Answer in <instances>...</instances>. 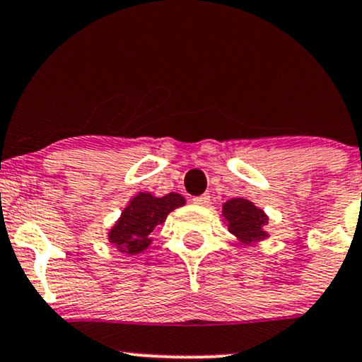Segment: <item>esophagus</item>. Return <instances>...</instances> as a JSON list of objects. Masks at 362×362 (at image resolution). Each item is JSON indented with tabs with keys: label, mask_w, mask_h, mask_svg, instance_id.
<instances>
[{
	"label": "esophagus",
	"mask_w": 362,
	"mask_h": 362,
	"mask_svg": "<svg viewBox=\"0 0 362 362\" xmlns=\"http://www.w3.org/2000/svg\"><path fill=\"white\" fill-rule=\"evenodd\" d=\"M194 204H197V206H209L211 204V195L209 194H202L199 195V197H194Z\"/></svg>",
	"instance_id": "obj_1"
}]
</instances>
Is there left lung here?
<instances>
[{"label":"left lung","mask_w":362,"mask_h":362,"mask_svg":"<svg viewBox=\"0 0 362 362\" xmlns=\"http://www.w3.org/2000/svg\"><path fill=\"white\" fill-rule=\"evenodd\" d=\"M223 216L228 221L229 233L241 239L243 243H258L268 236L263 228L268 217L250 200L236 197L223 206Z\"/></svg>","instance_id":"8db88e82"}]
</instances>
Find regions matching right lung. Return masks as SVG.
Segmentation results:
<instances>
[{
    "instance_id": "right-lung-1",
    "label": "right lung",
    "mask_w": 362,
    "mask_h": 362,
    "mask_svg": "<svg viewBox=\"0 0 362 362\" xmlns=\"http://www.w3.org/2000/svg\"><path fill=\"white\" fill-rule=\"evenodd\" d=\"M185 199L180 194H168L153 197L151 194H138L128 207H124L119 221L110 230V243L119 247L121 252L138 255L151 243L155 226L163 224L173 209L184 206Z\"/></svg>"
}]
</instances>
